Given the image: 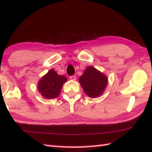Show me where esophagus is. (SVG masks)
Returning a JSON list of instances; mask_svg holds the SVG:
<instances>
[{"label":"esophagus","mask_w":152,"mask_h":152,"mask_svg":"<svg viewBox=\"0 0 152 152\" xmlns=\"http://www.w3.org/2000/svg\"><path fill=\"white\" fill-rule=\"evenodd\" d=\"M70 79L71 80H75L76 79V76H70Z\"/></svg>","instance_id":"esophagus-1"}]
</instances>
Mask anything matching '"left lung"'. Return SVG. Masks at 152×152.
<instances>
[{
    "label": "left lung",
    "instance_id": "8db88e82",
    "mask_svg": "<svg viewBox=\"0 0 152 152\" xmlns=\"http://www.w3.org/2000/svg\"><path fill=\"white\" fill-rule=\"evenodd\" d=\"M79 82L86 94L96 98L102 94L107 84V78L94 67L88 66L80 77Z\"/></svg>",
    "mask_w": 152,
    "mask_h": 152
}]
</instances>
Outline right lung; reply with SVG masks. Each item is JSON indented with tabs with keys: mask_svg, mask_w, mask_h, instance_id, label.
<instances>
[{
	"mask_svg": "<svg viewBox=\"0 0 152 152\" xmlns=\"http://www.w3.org/2000/svg\"><path fill=\"white\" fill-rule=\"evenodd\" d=\"M67 81L64 76H60L54 70H50L38 83V89L44 98L53 99L59 96L62 86Z\"/></svg>",
	"mask_w": 152,
	"mask_h": 152,
	"instance_id": "obj_1",
	"label": "right lung"
}]
</instances>
